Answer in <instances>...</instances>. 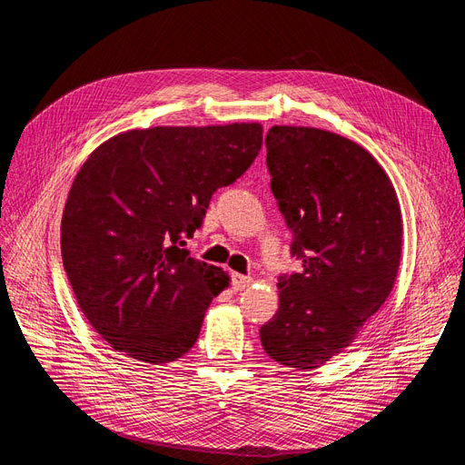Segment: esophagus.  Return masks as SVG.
Returning <instances> with one entry per match:
<instances>
[{
  "mask_svg": "<svg viewBox=\"0 0 465 465\" xmlns=\"http://www.w3.org/2000/svg\"><path fill=\"white\" fill-rule=\"evenodd\" d=\"M231 283H232L234 291H242V289L252 285V277H246V275H241V273H232Z\"/></svg>",
  "mask_w": 465,
  "mask_h": 465,
  "instance_id": "1",
  "label": "esophagus"
}]
</instances>
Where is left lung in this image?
<instances>
[{
	"mask_svg": "<svg viewBox=\"0 0 465 465\" xmlns=\"http://www.w3.org/2000/svg\"><path fill=\"white\" fill-rule=\"evenodd\" d=\"M265 147L302 272L279 277V311L260 340L283 367L312 371L353 343L390 297L401 258L400 202L384 168L347 137L273 125Z\"/></svg>",
	"mask_w": 465,
	"mask_h": 465,
	"instance_id": "1",
	"label": "left lung"
}]
</instances>
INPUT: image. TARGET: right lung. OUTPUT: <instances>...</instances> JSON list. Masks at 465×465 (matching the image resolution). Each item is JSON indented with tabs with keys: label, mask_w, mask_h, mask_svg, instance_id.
I'll return each mask as SVG.
<instances>
[{
	"label": "right lung",
	"mask_w": 465,
	"mask_h": 465,
	"mask_svg": "<svg viewBox=\"0 0 465 465\" xmlns=\"http://www.w3.org/2000/svg\"><path fill=\"white\" fill-rule=\"evenodd\" d=\"M262 132L256 122L130 130L79 168L62 217L64 270L81 312L125 357L166 364L198 340L229 275L182 246L213 192L254 163Z\"/></svg>",
	"instance_id": "right-lung-1"
}]
</instances>
